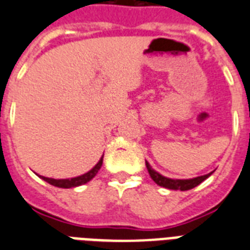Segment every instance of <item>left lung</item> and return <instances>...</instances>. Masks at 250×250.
Masks as SVG:
<instances>
[{"mask_svg":"<svg viewBox=\"0 0 250 250\" xmlns=\"http://www.w3.org/2000/svg\"><path fill=\"white\" fill-rule=\"evenodd\" d=\"M145 165H146V168H148V172L150 175V178L154 180L156 184L161 187H165L167 189H174V190H188L192 189L194 187H197L200 183H202L205 179H208L210 175L213 174L214 171L209 172L206 175H201V176H197V178L193 179H170L166 178L164 175H161L160 172H157L154 168H152V166L149 165V162L145 161Z\"/></svg>","mask_w":250,"mask_h":250,"instance_id":"1","label":"left lung"}]
</instances>
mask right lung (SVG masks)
Returning a JSON list of instances; mask_svg holds the SVG:
<instances>
[{"label": "right lung", "mask_w": 250, "mask_h": 250, "mask_svg": "<svg viewBox=\"0 0 250 250\" xmlns=\"http://www.w3.org/2000/svg\"><path fill=\"white\" fill-rule=\"evenodd\" d=\"M102 161H104V156L101 157V160L98 161L97 165L89 170L88 172L85 174L80 175V176H76V178H71V179H53V178H46V176H40L42 180H45L46 183L49 184H52L54 187H58V188H74V187H79V186H83L85 183H88L89 180L96 176V174L98 172V170L101 168L102 166Z\"/></svg>", "instance_id": "right-lung-1"}]
</instances>
